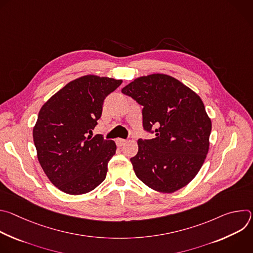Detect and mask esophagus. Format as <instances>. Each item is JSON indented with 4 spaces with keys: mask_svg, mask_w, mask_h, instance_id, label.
Instances as JSON below:
<instances>
[{
    "mask_svg": "<svg viewBox=\"0 0 253 253\" xmlns=\"http://www.w3.org/2000/svg\"><path fill=\"white\" fill-rule=\"evenodd\" d=\"M126 142H127V141H126L125 139H121V138L116 139V144H117L118 147H122L123 145H125Z\"/></svg>",
    "mask_w": 253,
    "mask_h": 253,
    "instance_id": "esophagus-1",
    "label": "esophagus"
}]
</instances>
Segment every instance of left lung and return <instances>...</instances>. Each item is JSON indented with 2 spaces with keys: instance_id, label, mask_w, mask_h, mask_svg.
I'll use <instances>...</instances> for the list:
<instances>
[{
  "instance_id": "left-lung-1",
  "label": "left lung",
  "mask_w": 253,
  "mask_h": 253,
  "mask_svg": "<svg viewBox=\"0 0 253 253\" xmlns=\"http://www.w3.org/2000/svg\"><path fill=\"white\" fill-rule=\"evenodd\" d=\"M122 93L143 106V128L155 133L138 140V153L130 159L136 176L159 192L186 186L209 149L211 120L200 97L165 74L139 77Z\"/></svg>"
}]
</instances>
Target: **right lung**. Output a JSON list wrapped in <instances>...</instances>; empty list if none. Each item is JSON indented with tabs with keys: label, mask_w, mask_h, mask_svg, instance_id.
<instances>
[{
	"label": "right lung",
	"mask_w": 253,
	"mask_h": 253,
	"mask_svg": "<svg viewBox=\"0 0 253 253\" xmlns=\"http://www.w3.org/2000/svg\"><path fill=\"white\" fill-rule=\"evenodd\" d=\"M122 80L87 75L68 83L41 108L33 129L38 160L61 191L80 195L95 189L116 152L113 140L88 135L98 124L105 98Z\"/></svg>",
	"instance_id": "add662e5"
}]
</instances>
